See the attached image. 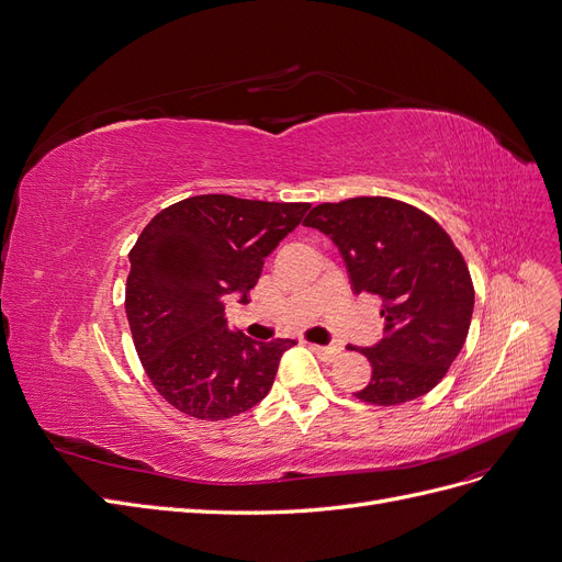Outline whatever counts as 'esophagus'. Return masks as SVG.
I'll list each match as a JSON object with an SVG mask.
<instances>
[{
	"mask_svg": "<svg viewBox=\"0 0 562 562\" xmlns=\"http://www.w3.org/2000/svg\"><path fill=\"white\" fill-rule=\"evenodd\" d=\"M310 349H313L315 355H317L319 359H324V361H334V359H338V357L342 355V347H338V345H330V347L310 345Z\"/></svg>",
	"mask_w": 562,
	"mask_h": 562,
	"instance_id": "34e87169",
	"label": "esophagus"
}]
</instances>
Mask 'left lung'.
I'll return each mask as SVG.
<instances>
[{
  "label": "left lung",
  "instance_id": "left-lung-1",
  "mask_svg": "<svg viewBox=\"0 0 562 562\" xmlns=\"http://www.w3.org/2000/svg\"><path fill=\"white\" fill-rule=\"evenodd\" d=\"M340 249L351 289L382 303L384 338L357 349L372 378L355 396L401 405L428 393L468 338L474 286L445 228L419 207L389 196L315 205L303 222Z\"/></svg>",
  "mask_w": 562,
  "mask_h": 562
}]
</instances>
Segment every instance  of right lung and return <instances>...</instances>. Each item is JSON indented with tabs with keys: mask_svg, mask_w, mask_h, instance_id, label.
<instances>
[{
	"mask_svg": "<svg viewBox=\"0 0 562 562\" xmlns=\"http://www.w3.org/2000/svg\"><path fill=\"white\" fill-rule=\"evenodd\" d=\"M310 203L228 194L182 199L157 213L130 252L124 310L143 370L159 396L194 419L255 407L294 340L257 342L226 328L224 299L247 301L263 259Z\"/></svg>",
	"mask_w": 562,
	"mask_h": 562,
	"instance_id": "add662e5",
	"label": "right lung"
}]
</instances>
